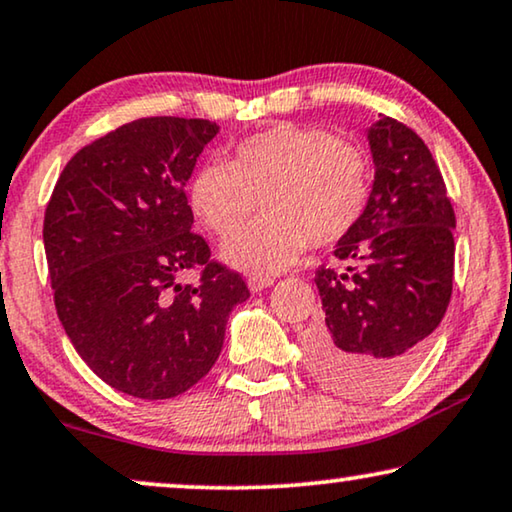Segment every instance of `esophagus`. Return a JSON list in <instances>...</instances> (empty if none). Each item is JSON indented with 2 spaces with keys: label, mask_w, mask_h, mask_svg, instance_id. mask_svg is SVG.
<instances>
[{
  "label": "esophagus",
  "mask_w": 512,
  "mask_h": 512,
  "mask_svg": "<svg viewBox=\"0 0 512 512\" xmlns=\"http://www.w3.org/2000/svg\"><path fill=\"white\" fill-rule=\"evenodd\" d=\"M269 285H273V278H269V276H253V278H248L250 292H262Z\"/></svg>",
  "instance_id": "34e87169"
}]
</instances>
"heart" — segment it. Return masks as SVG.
Returning a JSON list of instances; mask_svg holds the SVG:
<instances>
[{
	"instance_id": "heart-1",
	"label": "heart",
	"mask_w": 512,
	"mask_h": 512,
	"mask_svg": "<svg viewBox=\"0 0 512 512\" xmlns=\"http://www.w3.org/2000/svg\"><path fill=\"white\" fill-rule=\"evenodd\" d=\"M371 171L357 143L325 129L278 125L236 143L229 162L211 160L194 171L187 204L220 239L246 225L259 201L266 218L234 236L222 259L234 269L278 273L304 253L334 246L362 218Z\"/></svg>"
}]
</instances>
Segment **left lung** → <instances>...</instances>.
<instances>
[{
    "instance_id": "obj_1",
    "label": "left lung",
    "mask_w": 512,
    "mask_h": 512,
    "mask_svg": "<svg viewBox=\"0 0 512 512\" xmlns=\"http://www.w3.org/2000/svg\"><path fill=\"white\" fill-rule=\"evenodd\" d=\"M369 201L336 243L343 269L320 266L325 320L306 338L308 369L352 399L392 392L408 378L452 297L455 211L429 148L387 115L366 132Z\"/></svg>"
}]
</instances>
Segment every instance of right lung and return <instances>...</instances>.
<instances>
[{"instance_id": "1", "label": "right lung", "mask_w": 512, "mask_h": 512, "mask_svg": "<svg viewBox=\"0 0 512 512\" xmlns=\"http://www.w3.org/2000/svg\"><path fill=\"white\" fill-rule=\"evenodd\" d=\"M220 132L211 120L141 118L71 157L43 218L55 308L71 345L136 399H171L211 371L236 304L239 273L192 232L185 185ZM201 268L199 286L177 283Z\"/></svg>"}]
</instances>
